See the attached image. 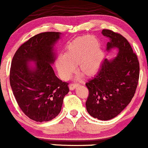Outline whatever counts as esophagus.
Here are the masks:
<instances>
[{"label":"esophagus","mask_w":148,"mask_h":148,"mask_svg":"<svg viewBox=\"0 0 148 148\" xmlns=\"http://www.w3.org/2000/svg\"><path fill=\"white\" fill-rule=\"evenodd\" d=\"M78 85L79 84H70V85H69V89L71 90H73L75 89Z\"/></svg>","instance_id":"obj_1"}]
</instances>
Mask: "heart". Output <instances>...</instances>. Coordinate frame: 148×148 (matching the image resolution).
<instances>
[{
  "instance_id": "heart-1",
  "label": "heart",
  "mask_w": 148,
  "mask_h": 148,
  "mask_svg": "<svg viewBox=\"0 0 148 148\" xmlns=\"http://www.w3.org/2000/svg\"><path fill=\"white\" fill-rule=\"evenodd\" d=\"M103 57V52L99 47L97 38L93 36H86L71 44L66 53L60 54L55 61V66L64 80L75 71V65H78L79 71L85 75L93 76L100 69Z\"/></svg>"
}]
</instances>
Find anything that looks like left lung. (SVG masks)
I'll list each match as a JSON object with an SVG mask.
<instances>
[{
	"label": "left lung",
	"mask_w": 148,
	"mask_h": 148,
	"mask_svg": "<svg viewBox=\"0 0 148 148\" xmlns=\"http://www.w3.org/2000/svg\"><path fill=\"white\" fill-rule=\"evenodd\" d=\"M101 34L109 38L107 51L116 49L118 54L104 59L94 78L87 82L89 96L88 112L93 118L108 121L118 115L134 97L139 76V63L126 38L110 30Z\"/></svg>",
	"instance_id": "obj_1"
}]
</instances>
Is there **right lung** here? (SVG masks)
<instances>
[{
  "label": "right lung",
  "mask_w": 148,
  "mask_h": 148,
  "mask_svg": "<svg viewBox=\"0 0 148 148\" xmlns=\"http://www.w3.org/2000/svg\"><path fill=\"white\" fill-rule=\"evenodd\" d=\"M61 33L37 34L19 47L10 70V85L22 111L36 122L52 121L61 111L68 83L55 76L52 65ZM34 64V65H32Z\"/></svg>",
  "instance_id": "add662e5"
}]
</instances>
